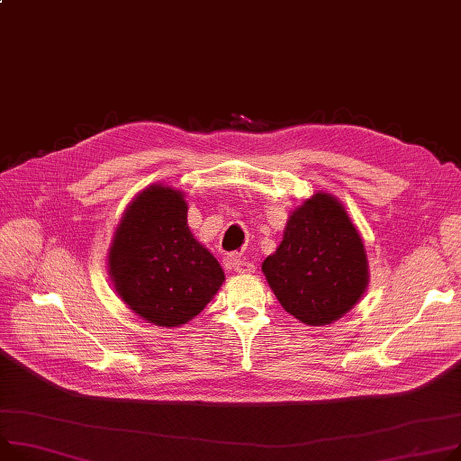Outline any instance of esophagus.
<instances>
[{
	"label": "esophagus",
	"mask_w": 461,
	"mask_h": 461,
	"mask_svg": "<svg viewBox=\"0 0 461 461\" xmlns=\"http://www.w3.org/2000/svg\"><path fill=\"white\" fill-rule=\"evenodd\" d=\"M228 265H230V268L235 270L237 274H252V272H256V265H254V263H250V261H247V259H240V258H237V256H231V258L228 259Z\"/></svg>",
	"instance_id": "esophagus-1"
}]
</instances>
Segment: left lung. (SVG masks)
I'll use <instances>...</instances> for the list:
<instances>
[{
    "label": "left lung",
    "mask_w": 461,
    "mask_h": 461,
    "mask_svg": "<svg viewBox=\"0 0 461 461\" xmlns=\"http://www.w3.org/2000/svg\"><path fill=\"white\" fill-rule=\"evenodd\" d=\"M261 268L282 308L308 326L339 321L369 285L363 239L339 198L322 191L291 211Z\"/></svg>",
    "instance_id": "left-lung-1"
}]
</instances>
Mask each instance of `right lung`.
I'll return each mask as SVG.
<instances>
[{"label": "right lung", "instance_id": "obj_1", "mask_svg": "<svg viewBox=\"0 0 461 461\" xmlns=\"http://www.w3.org/2000/svg\"><path fill=\"white\" fill-rule=\"evenodd\" d=\"M181 191L153 183L126 207L107 254L118 298L163 328L187 324L222 287L224 270L194 239Z\"/></svg>", "mask_w": 461, "mask_h": 461}]
</instances>
